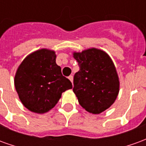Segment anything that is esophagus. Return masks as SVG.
Wrapping results in <instances>:
<instances>
[{"label": "esophagus", "mask_w": 146, "mask_h": 146, "mask_svg": "<svg viewBox=\"0 0 146 146\" xmlns=\"http://www.w3.org/2000/svg\"><path fill=\"white\" fill-rule=\"evenodd\" d=\"M69 80H70V81H71V82L73 83V76H72V75H70V76H69Z\"/></svg>", "instance_id": "34e87169"}]
</instances>
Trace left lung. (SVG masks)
I'll return each mask as SVG.
<instances>
[{"instance_id":"8db88e82","label":"left lung","mask_w":146,"mask_h":146,"mask_svg":"<svg viewBox=\"0 0 146 146\" xmlns=\"http://www.w3.org/2000/svg\"><path fill=\"white\" fill-rule=\"evenodd\" d=\"M80 70L73 78L74 94L80 105L92 114H99L112 106L119 91V76L110 55L92 48L73 52Z\"/></svg>"}]
</instances>
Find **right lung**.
<instances>
[{
  "mask_svg": "<svg viewBox=\"0 0 146 146\" xmlns=\"http://www.w3.org/2000/svg\"><path fill=\"white\" fill-rule=\"evenodd\" d=\"M55 51L42 48L25 58L15 75L21 102L36 113H45L57 104L62 93L73 88L55 62Z\"/></svg>",
  "mask_w": 146,
  "mask_h": 146,
  "instance_id": "1",
  "label": "right lung"
}]
</instances>
